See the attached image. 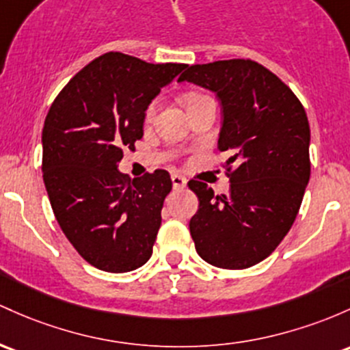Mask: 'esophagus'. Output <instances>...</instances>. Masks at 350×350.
<instances>
[{"mask_svg": "<svg viewBox=\"0 0 350 350\" xmlns=\"http://www.w3.org/2000/svg\"><path fill=\"white\" fill-rule=\"evenodd\" d=\"M171 179H172V187H174V189H184V187H186L187 181H186V178H184V176L172 174Z\"/></svg>", "mask_w": 350, "mask_h": 350, "instance_id": "obj_1", "label": "esophagus"}]
</instances>
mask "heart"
Masks as SVG:
<instances>
[{"instance_id":"b5f03b06","label":"heart","mask_w":350,"mask_h":350,"mask_svg":"<svg viewBox=\"0 0 350 350\" xmlns=\"http://www.w3.org/2000/svg\"><path fill=\"white\" fill-rule=\"evenodd\" d=\"M199 96H201V94H193V96H189V98L186 99V103H187V101H191V99H194V98H199ZM156 109H157V101H152L151 105H149L148 107H146V113H144L146 121H151V119L154 118Z\"/></svg>"}]
</instances>
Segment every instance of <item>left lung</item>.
Wrapping results in <instances>:
<instances>
[{"label": "left lung", "mask_w": 350, "mask_h": 350, "mask_svg": "<svg viewBox=\"0 0 350 350\" xmlns=\"http://www.w3.org/2000/svg\"><path fill=\"white\" fill-rule=\"evenodd\" d=\"M179 81L216 93L222 106L219 151L231 181L214 196L189 181L199 199L189 231L211 266L245 269L264 260L293 228L310 178V129L304 106L274 72L251 59L187 66ZM234 169H232V164Z\"/></svg>", "instance_id": "obj_1"}]
</instances>
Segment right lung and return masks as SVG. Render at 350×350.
I'll use <instances>...</instances> for the list:
<instances>
[{
  "instance_id": "1",
  "label": "right lung",
  "mask_w": 350,
  "mask_h": 350,
  "mask_svg": "<svg viewBox=\"0 0 350 350\" xmlns=\"http://www.w3.org/2000/svg\"><path fill=\"white\" fill-rule=\"evenodd\" d=\"M186 68L106 53L49 107L41 167L49 202L72 247L101 271H134L152 254L171 176L156 169L131 181L118 163L143 137L149 103Z\"/></svg>"
}]
</instances>
